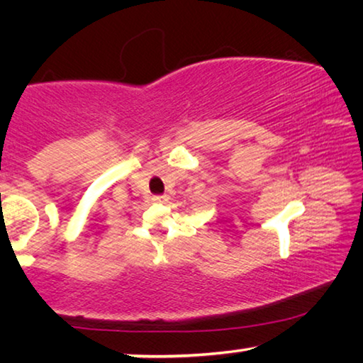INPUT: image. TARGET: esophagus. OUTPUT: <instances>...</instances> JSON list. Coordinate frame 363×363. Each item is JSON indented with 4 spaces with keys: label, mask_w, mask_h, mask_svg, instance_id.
Masks as SVG:
<instances>
[{
    "label": "esophagus",
    "mask_w": 363,
    "mask_h": 363,
    "mask_svg": "<svg viewBox=\"0 0 363 363\" xmlns=\"http://www.w3.org/2000/svg\"><path fill=\"white\" fill-rule=\"evenodd\" d=\"M152 200L155 201V203H167V201H168V195H155Z\"/></svg>",
    "instance_id": "34e87169"
}]
</instances>
